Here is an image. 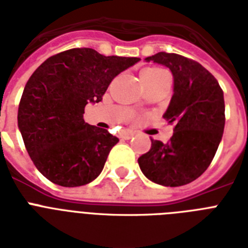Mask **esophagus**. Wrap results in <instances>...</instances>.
I'll return each instance as SVG.
<instances>
[{
    "label": "esophagus",
    "instance_id": "esophagus-1",
    "mask_svg": "<svg viewBox=\"0 0 248 248\" xmlns=\"http://www.w3.org/2000/svg\"><path fill=\"white\" fill-rule=\"evenodd\" d=\"M132 136H135V132L130 131V130H126V131L121 132V138H122V139H124V140L131 139Z\"/></svg>",
    "mask_w": 248,
    "mask_h": 248
}]
</instances>
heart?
Returning <instances> with one entry per match:
<instances>
[{
    "label": "heart",
    "instance_id": "obj_1",
    "mask_svg": "<svg viewBox=\"0 0 248 248\" xmlns=\"http://www.w3.org/2000/svg\"><path fill=\"white\" fill-rule=\"evenodd\" d=\"M159 72H162V69H159V68H147V69H144L143 73H145V75H157V73H159Z\"/></svg>",
    "mask_w": 248,
    "mask_h": 248
}]
</instances>
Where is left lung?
<instances>
[{"mask_svg": "<svg viewBox=\"0 0 248 248\" xmlns=\"http://www.w3.org/2000/svg\"><path fill=\"white\" fill-rule=\"evenodd\" d=\"M145 62L162 64L172 73L173 93L163 117L175 128L167 144L151 139L149 152L138 159L140 170L163 186L189 184L207 170L223 138V90L206 68L185 56L158 52Z\"/></svg>", "mask_w": 248, "mask_h": 248, "instance_id": "8db88e82", "label": "left lung"}]
</instances>
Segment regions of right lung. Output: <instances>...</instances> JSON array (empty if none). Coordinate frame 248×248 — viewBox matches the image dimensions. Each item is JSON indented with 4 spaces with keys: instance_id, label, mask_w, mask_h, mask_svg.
<instances>
[{
    "instance_id": "right-lung-1",
    "label": "right lung",
    "mask_w": 248,
    "mask_h": 248,
    "mask_svg": "<svg viewBox=\"0 0 248 248\" xmlns=\"http://www.w3.org/2000/svg\"><path fill=\"white\" fill-rule=\"evenodd\" d=\"M139 60L71 48L45 60L31 76L17 126L29 157L46 179L72 188L100 175L118 138L86 124L85 107L103 100L112 79Z\"/></svg>"
}]
</instances>
